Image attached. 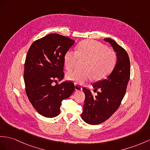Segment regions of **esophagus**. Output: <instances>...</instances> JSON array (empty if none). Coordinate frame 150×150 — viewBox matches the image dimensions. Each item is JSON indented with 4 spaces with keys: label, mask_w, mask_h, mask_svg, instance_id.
<instances>
[{
    "label": "esophagus",
    "mask_w": 150,
    "mask_h": 150,
    "mask_svg": "<svg viewBox=\"0 0 150 150\" xmlns=\"http://www.w3.org/2000/svg\"><path fill=\"white\" fill-rule=\"evenodd\" d=\"M74 86H75V90H76L79 91V90H82L81 86L80 85H79L78 83H74Z\"/></svg>",
    "instance_id": "1"
}]
</instances>
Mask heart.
<instances>
[{"label": "heart", "mask_w": 150, "mask_h": 150, "mask_svg": "<svg viewBox=\"0 0 150 150\" xmlns=\"http://www.w3.org/2000/svg\"><path fill=\"white\" fill-rule=\"evenodd\" d=\"M79 59L88 60L85 71L74 70L67 72L70 81L81 84L92 78L101 80L110 74L117 62V55L108 47L95 40H85L77 46V51L69 50L65 53L64 64L67 70L77 66Z\"/></svg>", "instance_id": "1"}]
</instances>
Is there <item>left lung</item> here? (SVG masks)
I'll list each match as a JSON object with an SVG mask.
<instances>
[{"instance_id":"left-lung-1","label":"left lung","mask_w":150,"mask_h":150,"mask_svg":"<svg viewBox=\"0 0 150 150\" xmlns=\"http://www.w3.org/2000/svg\"><path fill=\"white\" fill-rule=\"evenodd\" d=\"M104 40L110 43L116 52L117 62L106 79L92 85L94 92L100 90L97 96H93L92 92L86 88H83L85 99L81 116L84 121L90 125L103 123L114 114L125 96L130 79V63L125 50L110 38Z\"/></svg>"}]
</instances>
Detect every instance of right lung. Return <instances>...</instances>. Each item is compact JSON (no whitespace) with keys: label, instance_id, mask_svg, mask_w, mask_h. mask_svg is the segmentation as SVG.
Returning <instances> with one entry per match:
<instances>
[{"label":"right lung","instance_id":"add662e5","mask_svg":"<svg viewBox=\"0 0 150 150\" xmlns=\"http://www.w3.org/2000/svg\"><path fill=\"white\" fill-rule=\"evenodd\" d=\"M74 42L66 36L51 34L36 40L28 51L23 74L25 91L33 107L45 117L59 115L62 101L74 91L72 81L58 83L64 77L65 54Z\"/></svg>","mask_w":150,"mask_h":150}]
</instances>
